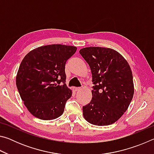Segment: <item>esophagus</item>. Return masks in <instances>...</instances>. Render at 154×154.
Instances as JSON below:
<instances>
[{
	"label": "esophagus",
	"instance_id": "esophagus-1",
	"mask_svg": "<svg viewBox=\"0 0 154 154\" xmlns=\"http://www.w3.org/2000/svg\"><path fill=\"white\" fill-rule=\"evenodd\" d=\"M73 91L74 92H77V91H79L80 90V88H73Z\"/></svg>",
	"mask_w": 154,
	"mask_h": 154
}]
</instances>
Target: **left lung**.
I'll list each match as a JSON object with an SVG mask.
<instances>
[{
  "label": "left lung",
  "mask_w": 154,
  "mask_h": 154,
  "mask_svg": "<svg viewBox=\"0 0 154 154\" xmlns=\"http://www.w3.org/2000/svg\"><path fill=\"white\" fill-rule=\"evenodd\" d=\"M79 53L89 64L94 83L92 98L83 106L85 120L96 126H107L126 112L134 95L130 65L120 54L111 48L89 47Z\"/></svg>",
  "instance_id": "8db88e82"
}]
</instances>
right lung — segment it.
<instances>
[{"mask_svg": "<svg viewBox=\"0 0 154 154\" xmlns=\"http://www.w3.org/2000/svg\"><path fill=\"white\" fill-rule=\"evenodd\" d=\"M76 51L75 46L44 45L32 49L22 60L16 85L32 116L51 120L63 113L65 104L72 93L65 83V64Z\"/></svg>", "mask_w": 154, "mask_h": 154, "instance_id": "1", "label": "right lung"}]
</instances>
